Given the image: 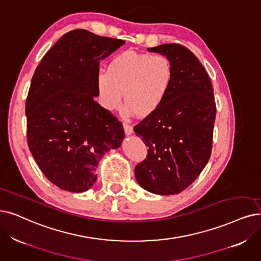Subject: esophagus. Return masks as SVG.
Wrapping results in <instances>:
<instances>
[{
	"mask_svg": "<svg viewBox=\"0 0 261 261\" xmlns=\"http://www.w3.org/2000/svg\"><path fill=\"white\" fill-rule=\"evenodd\" d=\"M123 127H124L125 135H127V136H129V135H132V134H133V127L130 126L129 124H127V123H124V124H123Z\"/></svg>",
	"mask_w": 261,
	"mask_h": 261,
	"instance_id": "esophagus-1",
	"label": "esophagus"
}]
</instances>
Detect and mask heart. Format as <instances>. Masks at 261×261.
I'll list each match as a JSON object with an SVG mask.
<instances>
[{
    "label": "heart",
    "instance_id": "1",
    "mask_svg": "<svg viewBox=\"0 0 261 261\" xmlns=\"http://www.w3.org/2000/svg\"><path fill=\"white\" fill-rule=\"evenodd\" d=\"M173 80L174 67L166 56L126 50L110 61L107 71L98 72L99 102L107 111L118 110L124 93V113L149 118L166 101Z\"/></svg>",
    "mask_w": 261,
    "mask_h": 261
}]
</instances>
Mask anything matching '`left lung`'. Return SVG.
<instances>
[{
	"label": "left lung",
	"instance_id": "1",
	"mask_svg": "<svg viewBox=\"0 0 261 261\" xmlns=\"http://www.w3.org/2000/svg\"><path fill=\"white\" fill-rule=\"evenodd\" d=\"M174 67L169 95L153 116L134 128L149 148L135 167L138 184L153 194L174 195L187 189L209 162L216 116L209 75L193 52L179 44L148 48Z\"/></svg>",
	"mask_w": 261,
	"mask_h": 261
}]
</instances>
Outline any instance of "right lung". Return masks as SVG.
I'll use <instances>...</instances> for the list:
<instances>
[{"label":"right lung","mask_w":261,"mask_h":261,"mask_svg":"<svg viewBox=\"0 0 261 261\" xmlns=\"http://www.w3.org/2000/svg\"><path fill=\"white\" fill-rule=\"evenodd\" d=\"M124 44L72 30L51 47L34 72L25 103L29 149L61 190H90L103 154L122 144L121 122L94 97L99 62Z\"/></svg>","instance_id":"right-lung-1"}]
</instances>
